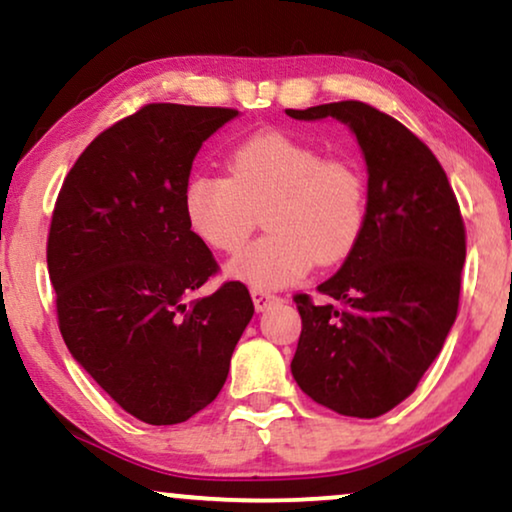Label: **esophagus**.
I'll use <instances>...</instances> for the list:
<instances>
[{
  "instance_id": "1",
  "label": "esophagus",
  "mask_w": 512,
  "mask_h": 512,
  "mask_svg": "<svg viewBox=\"0 0 512 512\" xmlns=\"http://www.w3.org/2000/svg\"><path fill=\"white\" fill-rule=\"evenodd\" d=\"M251 298H254L256 312H263V310H268L270 305L279 303V296H275V293H270V291H263V289H251Z\"/></svg>"
}]
</instances>
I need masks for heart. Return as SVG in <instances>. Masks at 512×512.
<instances>
[{"instance_id":"b5f03b06","label":"heart","mask_w":512,"mask_h":512,"mask_svg":"<svg viewBox=\"0 0 512 512\" xmlns=\"http://www.w3.org/2000/svg\"><path fill=\"white\" fill-rule=\"evenodd\" d=\"M368 191L359 167L324 158L282 132H258L228 156L226 174H195L184 188L188 228L216 251L240 249L263 212L270 230L228 263V277L251 289L298 282L312 261L345 258L366 223Z\"/></svg>"}]
</instances>
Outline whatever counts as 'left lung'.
Instances as JSON below:
<instances>
[{
  "label": "left lung",
  "mask_w": 512,
  "mask_h": 512,
  "mask_svg": "<svg viewBox=\"0 0 512 512\" xmlns=\"http://www.w3.org/2000/svg\"><path fill=\"white\" fill-rule=\"evenodd\" d=\"M296 121L347 125L368 167L366 223L345 263L298 293L303 319L293 380L340 415L373 419L415 391L457 319L466 233L447 174L429 146L363 102L286 109Z\"/></svg>",
  "instance_id": "obj_1"
}]
</instances>
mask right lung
Wrapping results in <instances>:
<instances>
[{"label":"right lung","instance_id":"obj_1","mask_svg":"<svg viewBox=\"0 0 512 512\" xmlns=\"http://www.w3.org/2000/svg\"><path fill=\"white\" fill-rule=\"evenodd\" d=\"M237 116L146 104L90 142L53 209L46 258L62 340L125 412L153 426L186 422L219 396L254 317L240 282L193 298L216 261L184 214L202 142Z\"/></svg>","mask_w":512,"mask_h":512}]
</instances>
